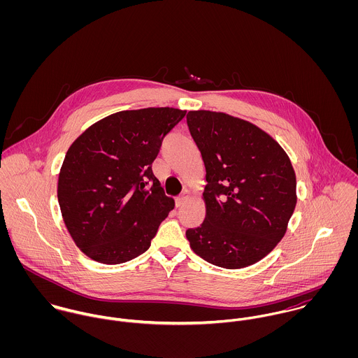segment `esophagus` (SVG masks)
<instances>
[{
	"mask_svg": "<svg viewBox=\"0 0 358 358\" xmlns=\"http://www.w3.org/2000/svg\"><path fill=\"white\" fill-rule=\"evenodd\" d=\"M190 197V192L189 190H185L178 199H176V206H182V205L185 204L186 201H187V199Z\"/></svg>",
	"mask_w": 358,
	"mask_h": 358,
	"instance_id": "obj_1",
	"label": "esophagus"
}]
</instances>
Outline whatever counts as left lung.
<instances>
[{
    "instance_id": "obj_1",
    "label": "left lung",
    "mask_w": 358,
    "mask_h": 358,
    "mask_svg": "<svg viewBox=\"0 0 358 358\" xmlns=\"http://www.w3.org/2000/svg\"><path fill=\"white\" fill-rule=\"evenodd\" d=\"M187 127L206 171L204 222L190 247L224 268L259 262L284 237L296 205V178L281 146L254 124L224 113L189 111Z\"/></svg>"
}]
</instances>
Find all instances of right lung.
I'll return each instance as SVG.
<instances>
[{
  "label": "right lung",
  "instance_id": "obj_1",
  "mask_svg": "<svg viewBox=\"0 0 358 358\" xmlns=\"http://www.w3.org/2000/svg\"><path fill=\"white\" fill-rule=\"evenodd\" d=\"M186 111L149 107L111 114L74 141L64 157L57 200L77 247L118 264L150 247L173 209L152 171L162 139Z\"/></svg>",
  "mask_w": 358,
  "mask_h": 358
}]
</instances>
